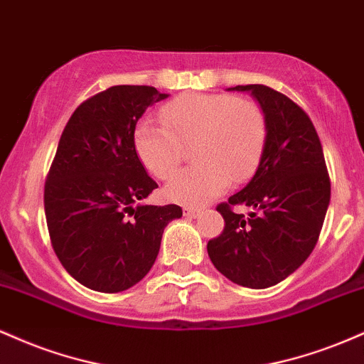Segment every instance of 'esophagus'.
<instances>
[{"label":"esophagus","instance_id":"obj_1","mask_svg":"<svg viewBox=\"0 0 364 364\" xmlns=\"http://www.w3.org/2000/svg\"><path fill=\"white\" fill-rule=\"evenodd\" d=\"M183 214H185L186 217H196V215H200V208L185 207V208H183Z\"/></svg>","mask_w":364,"mask_h":364}]
</instances>
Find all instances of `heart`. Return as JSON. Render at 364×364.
<instances>
[{"label": "heart", "instance_id": "obj_1", "mask_svg": "<svg viewBox=\"0 0 364 364\" xmlns=\"http://www.w3.org/2000/svg\"><path fill=\"white\" fill-rule=\"evenodd\" d=\"M162 123L141 121L133 133L136 156L154 176L168 179L193 149L191 168L166 185L171 202L202 207L235 183L250 179L269 139V119L253 99L232 94H186L166 104Z\"/></svg>", "mask_w": 364, "mask_h": 364}]
</instances>
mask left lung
Here are the masks:
<instances>
[{
	"instance_id": "obj_1",
	"label": "left lung",
	"mask_w": 364,
	"mask_h": 364,
	"mask_svg": "<svg viewBox=\"0 0 364 364\" xmlns=\"http://www.w3.org/2000/svg\"><path fill=\"white\" fill-rule=\"evenodd\" d=\"M250 90L269 119L265 152L252 181L217 205L224 231L208 241L212 263L229 281L265 289L284 281L310 257L330 202L323 149L310 116L287 95L267 85ZM253 208L250 218L232 207Z\"/></svg>"
}]
</instances>
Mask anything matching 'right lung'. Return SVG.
Returning <instances> with one entry per match:
<instances>
[{
    "instance_id": "right-lung-1",
    "label": "right lung",
    "mask_w": 364,
    "mask_h": 364,
    "mask_svg": "<svg viewBox=\"0 0 364 364\" xmlns=\"http://www.w3.org/2000/svg\"><path fill=\"white\" fill-rule=\"evenodd\" d=\"M168 97L149 85H114L75 109L44 185L49 237L66 272L89 289L119 292L156 262L179 205H140L157 188L136 156V121Z\"/></svg>"
}]
</instances>
